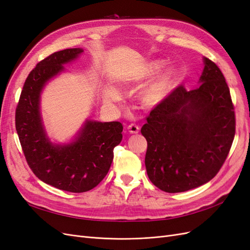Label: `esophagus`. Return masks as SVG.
Listing matches in <instances>:
<instances>
[{"mask_svg":"<svg viewBox=\"0 0 250 250\" xmlns=\"http://www.w3.org/2000/svg\"><path fill=\"white\" fill-rule=\"evenodd\" d=\"M127 129L130 133H138L140 131V127L137 124H130L128 125Z\"/></svg>","mask_w":250,"mask_h":250,"instance_id":"1","label":"esophagus"}]
</instances>
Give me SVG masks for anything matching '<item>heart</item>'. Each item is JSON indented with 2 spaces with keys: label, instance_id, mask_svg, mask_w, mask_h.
<instances>
[{
  "label": "heart",
  "instance_id": "b5f03b06",
  "mask_svg": "<svg viewBox=\"0 0 250 250\" xmlns=\"http://www.w3.org/2000/svg\"><path fill=\"white\" fill-rule=\"evenodd\" d=\"M162 62H154L150 66V73H156L163 66ZM175 76V70L168 69L163 72L160 76L154 79L150 84L143 90L142 101L146 105H155L161 102L166 94L168 93L172 82ZM105 99L107 101H116L119 99V94L115 89H108L105 94Z\"/></svg>",
  "mask_w": 250,
  "mask_h": 250
}]
</instances>
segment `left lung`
I'll return each mask as SVG.
<instances>
[{
  "mask_svg": "<svg viewBox=\"0 0 250 250\" xmlns=\"http://www.w3.org/2000/svg\"><path fill=\"white\" fill-rule=\"evenodd\" d=\"M203 62L199 86H177L150 111L141 129L148 144V177L167 193L192 190L214 178L234 138L228 83L215 62L207 57Z\"/></svg>",
  "mask_w": 250,
  "mask_h": 250,
  "instance_id": "8db88e82",
  "label": "left lung"
}]
</instances>
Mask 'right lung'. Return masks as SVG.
Masks as SVG:
<instances>
[{"mask_svg": "<svg viewBox=\"0 0 250 250\" xmlns=\"http://www.w3.org/2000/svg\"><path fill=\"white\" fill-rule=\"evenodd\" d=\"M80 48L53 53L36 64L22 86L16 110V128L30 169L44 184L62 191L92 190L106 176L113 148L122 141L120 122L86 120L71 143L54 144L48 138L41 113V94L47 83L78 58Z\"/></svg>", "mask_w": 250, "mask_h": 250, "instance_id": "right-lung-1", "label": "right lung"}]
</instances>
